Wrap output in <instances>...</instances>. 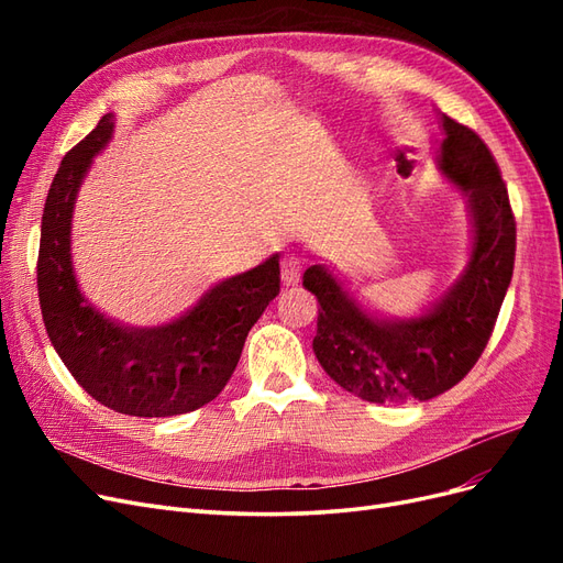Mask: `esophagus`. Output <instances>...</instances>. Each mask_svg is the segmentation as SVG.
Here are the masks:
<instances>
[{"label": "esophagus", "instance_id": "1", "mask_svg": "<svg viewBox=\"0 0 563 563\" xmlns=\"http://www.w3.org/2000/svg\"><path fill=\"white\" fill-rule=\"evenodd\" d=\"M300 269H302V255L300 253H288L282 261V282L286 286H294L300 279Z\"/></svg>", "mask_w": 563, "mask_h": 563}]
</instances>
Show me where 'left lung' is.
<instances>
[{"mask_svg":"<svg viewBox=\"0 0 563 563\" xmlns=\"http://www.w3.org/2000/svg\"><path fill=\"white\" fill-rule=\"evenodd\" d=\"M441 168L465 190L474 220L467 272L418 319L380 321L366 314L321 265L302 286L319 300L312 347L329 376L373 404H411L444 395L479 362L512 282L517 223L507 185L488 145L444 114Z\"/></svg>","mask_w":563,"mask_h":563,"instance_id":"left-lung-1","label":"left lung"}]
</instances>
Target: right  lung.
<instances>
[{
    "label": "right lung",
    "mask_w": 563,
    "mask_h": 563,
    "mask_svg": "<svg viewBox=\"0 0 563 563\" xmlns=\"http://www.w3.org/2000/svg\"><path fill=\"white\" fill-rule=\"evenodd\" d=\"M112 114L79 141L48 187L37 255L46 333L89 395L117 413L166 418L213 401L236 368L246 335L279 294V255L220 282L190 312L157 329H126L81 298L70 261V218L84 174L112 135Z\"/></svg>",
    "instance_id": "1"
}]
</instances>
